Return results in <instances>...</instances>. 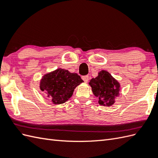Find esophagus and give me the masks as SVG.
I'll return each mask as SVG.
<instances>
[{
  "label": "esophagus",
  "instance_id": "esophagus-1",
  "mask_svg": "<svg viewBox=\"0 0 158 158\" xmlns=\"http://www.w3.org/2000/svg\"><path fill=\"white\" fill-rule=\"evenodd\" d=\"M82 79H83V81H84V82H85V83L88 82V81H89V76H88V75L83 76V77H82Z\"/></svg>",
  "mask_w": 158,
  "mask_h": 158
}]
</instances>
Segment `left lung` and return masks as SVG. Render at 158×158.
Listing matches in <instances>:
<instances>
[{"mask_svg": "<svg viewBox=\"0 0 158 158\" xmlns=\"http://www.w3.org/2000/svg\"><path fill=\"white\" fill-rule=\"evenodd\" d=\"M92 92L100 105L110 106L115 103V99L119 94L120 84L106 70H101L96 78L89 82Z\"/></svg>", "mask_w": 158, "mask_h": 158, "instance_id": "8db88e82", "label": "left lung"}]
</instances>
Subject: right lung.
Masks as SVG:
<instances>
[{
	"label": "right lung",
	"instance_id": "right-lung-1",
	"mask_svg": "<svg viewBox=\"0 0 158 158\" xmlns=\"http://www.w3.org/2000/svg\"><path fill=\"white\" fill-rule=\"evenodd\" d=\"M83 82L77 73L58 69L43 75L40 81V89L47 94L53 104L60 105L66 102L76 87Z\"/></svg>",
	"mask_w": 158,
	"mask_h": 158
}]
</instances>
